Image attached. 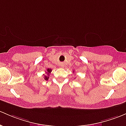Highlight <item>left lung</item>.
<instances>
[{
	"label": "left lung",
	"instance_id": "obj_1",
	"mask_svg": "<svg viewBox=\"0 0 126 126\" xmlns=\"http://www.w3.org/2000/svg\"><path fill=\"white\" fill-rule=\"evenodd\" d=\"M73 72H74V71H73Z\"/></svg>",
	"mask_w": 126,
	"mask_h": 126
}]
</instances>
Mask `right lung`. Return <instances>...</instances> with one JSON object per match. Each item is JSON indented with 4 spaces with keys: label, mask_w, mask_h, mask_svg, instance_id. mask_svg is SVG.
I'll return each instance as SVG.
<instances>
[{
    "label": "right lung",
    "mask_w": 126,
    "mask_h": 126,
    "mask_svg": "<svg viewBox=\"0 0 126 126\" xmlns=\"http://www.w3.org/2000/svg\"><path fill=\"white\" fill-rule=\"evenodd\" d=\"M51 71H52V69H47V72H46V74H47V76L44 75V79H45V80H48V78H49V74L51 72Z\"/></svg>",
    "instance_id": "right-lung-1"
}]
</instances>
